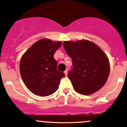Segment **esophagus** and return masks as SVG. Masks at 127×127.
I'll list each match as a JSON object with an SVG mask.
<instances>
[{
	"instance_id": "esophagus-1",
	"label": "esophagus",
	"mask_w": 127,
	"mask_h": 127,
	"mask_svg": "<svg viewBox=\"0 0 127 127\" xmlns=\"http://www.w3.org/2000/svg\"><path fill=\"white\" fill-rule=\"evenodd\" d=\"M64 72L65 75H67V70H66V71H65Z\"/></svg>"
}]
</instances>
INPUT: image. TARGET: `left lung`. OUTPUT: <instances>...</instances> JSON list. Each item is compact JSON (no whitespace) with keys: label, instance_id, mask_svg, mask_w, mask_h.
<instances>
[{"label":"left lung","instance_id":"left-lung-1","mask_svg":"<svg viewBox=\"0 0 127 127\" xmlns=\"http://www.w3.org/2000/svg\"><path fill=\"white\" fill-rule=\"evenodd\" d=\"M65 51L71 58L68 77L77 93L89 95L106 84L110 71L108 58L97 45L87 40L64 41Z\"/></svg>","mask_w":127,"mask_h":127}]
</instances>
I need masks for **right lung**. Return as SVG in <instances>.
I'll list each match as a JSON object with an SVG mask.
<instances>
[{"instance_id":"obj_1","label":"right lung","mask_w":127,"mask_h":127,"mask_svg":"<svg viewBox=\"0 0 127 127\" xmlns=\"http://www.w3.org/2000/svg\"><path fill=\"white\" fill-rule=\"evenodd\" d=\"M60 41L42 39L34 43L21 57L20 71L27 88L34 94L47 96L58 89L64 72L57 69L53 55L61 46Z\"/></svg>"}]
</instances>
